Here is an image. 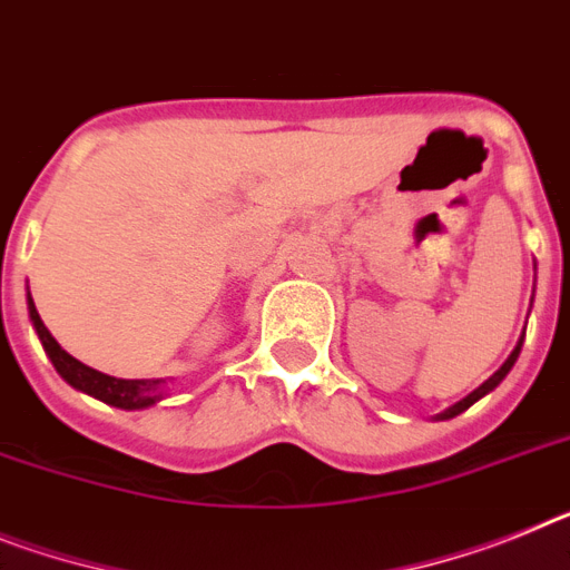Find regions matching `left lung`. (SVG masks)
I'll return each instance as SVG.
<instances>
[{"label":"left lung","mask_w":570,"mask_h":570,"mask_svg":"<svg viewBox=\"0 0 570 570\" xmlns=\"http://www.w3.org/2000/svg\"><path fill=\"white\" fill-rule=\"evenodd\" d=\"M522 343H524V332H522V337H519L517 348H513V352L508 354V360H504L502 366L495 368V372L490 374L488 381L481 383L479 389H473V392H470V395H466V397H461L459 403H452L450 410L438 412V415H435V421H450V417H455V415H461V412H464V410H470V406H473L475 401H481V397H484V395H490V392H493V389L499 386V383H502L504 377H508V372H510V368H513V363H517V360H519V352H522Z\"/></svg>","instance_id":"obj_1"}]
</instances>
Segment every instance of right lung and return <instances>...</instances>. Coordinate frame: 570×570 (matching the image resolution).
Instances as JSON below:
<instances>
[{
    "mask_svg": "<svg viewBox=\"0 0 570 570\" xmlns=\"http://www.w3.org/2000/svg\"><path fill=\"white\" fill-rule=\"evenodd\" d=\"M28 317H31L33 332L40 337L42 348H46L48 360L53 363L57 374L68 386L80 389L86 395L97 397V401L109 403V406H118V410H149L158 401H164V381H124V377H111V374L97 372V368L86 366L77 357L62 348L57 340L51 337V332L46 328V323L37 314V305L31 299V291H28Z\"/></svg>",
    "mask_w": 570,
    "mask_h": 570,
    "instance_id": "right-lung-1",
    "label": "right lung"
}]
</instances>
